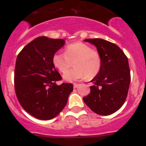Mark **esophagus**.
<instances>
[{"label":"esophagus","mask_w":146,"mask_h":146,"mask_svg":"<svg viewBox=\"0 0 146 146\" xmlns=\"http://www.w3.org/2000/svg\"><path fill=\"white\" fill-rule=\"evenodd\" d=\"M78 86H79V84H77V83H74V84H73V88H74V89L77 88Z\"/></svg>","instance_id":"esophagus-1"}]
</instances>
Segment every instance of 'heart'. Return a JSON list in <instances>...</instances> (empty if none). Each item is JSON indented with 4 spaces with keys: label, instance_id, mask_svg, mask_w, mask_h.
I'll list each match as a JSON object with an SVG mask.
<instances>
[{
    "label": "heart",
    "instance_id": "1",
    "mask_svg": "<svg viewBox=\"0 0 146 146\" xmlns=\"http://www.w3.org/2000/svg\"><path fill=\"white\" fill-rule=\"evenodd\" d=\"M73 62L75 68L64 75V80L68 82L86 78L92 80L98 74L102 67L99 54L82 42L69 44L65 53L57 52L53 56V64L60 73H66L72 66Z\"/></svg>",
    "mask_w": 146,
    "mask_h": 146
}]
</instances>
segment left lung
<instances>
[{"mask_svg": "<svg viewBox=\"0 0 146 146\" xmlns=\"http://www.w3.org/2000/svg\"><path fill=\"white\" fill-rule=\"evenodd\" d=\"M94 44L102 59V67L91 80L90 94L83 101L92 111L99 115H110L122 107L127 98L130 71L127 56L117 44L102 39L88 38Z\"/></svg>", "mask_w": 146, "mask_h": 146, "instance_id": "left-lung-1", "label": "left lung"}]
</instances>
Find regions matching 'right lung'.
Listing matches in <instances>:
<instances>
[{
  "mask_svg": "<svg viewBox=\"0 0 146 146\" xmlns=\"http://www.w3.org/2000/svg\"><path fill=\"white\" fill-rule=\"evenodd\" d=\"M64 44L61 38L41 36L17 56L14 73L17 99L26 112L39 120H48L58 115L73 90L71 83H56L62 78L53 64V56Z\"/></svg>",
  "mask_w": 146,
  "mask_h": 146,
  "instance_id": "add662e5",
  "label": "right lung"
}]
</instances>
